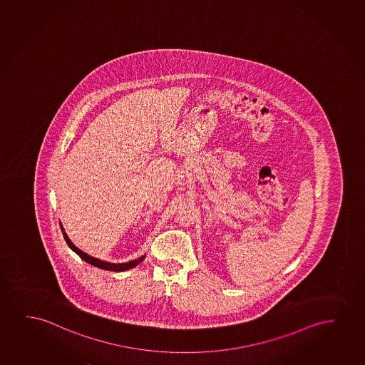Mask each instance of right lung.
I'll use <instances>...</instances> for the list:
<instances>
[{
	"instance_id": "right-lung-1",
	"label": "right lung",
	"mask_w": 365,
	"mask_h": 365,
	"mask_svg": "<svg viewBox=\"0 0 365 365\" xmlns=\"http://www.w3.org/2000/svg\"><path fill=\"white\" fill-rule=\"evenodd\" d=\"M60 225L61 230H62V233H63V238H65L66 243L68 245L71 250H73L76 255H80L81 259L85 260L87 263H90V264L93 265V267H97V268H100V269L110 270V272H123V270L130 269V268H133L135 265L140 264V262L145 258V255H142L140 258H135V259L125 262V263H110V262H106V260L98 259V258H95V257H92V255H87L85 252H82L80 248H77V247L71 242L67 235H66L65 230H63V227H62L61 223Z\"/></svg>"
}]
</instances>
